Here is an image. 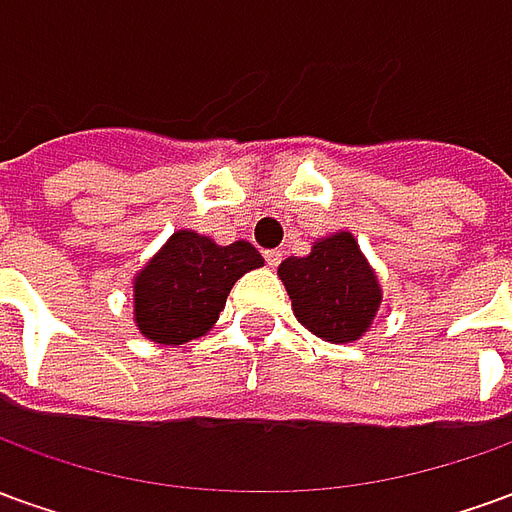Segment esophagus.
I'll list each match as a JSON object with an SVG mask.
<instances>
[{
    "mask_svg": "<svg viewBox=\"0 0 512 512\" xmlns=\"http://www.w3.org/2000/svg\"><path fill=\"white\" fill-rule=\"evenodd\" d=\"M266 263L271 268H277L279 263H282V252H277V249H268V252H266Z\"/></svg>",
    "mask_w": 512,
    "mask_h": 512,
    "instance_id": "esophagus-1",
    "label": "esophagus"
}]
</instances>
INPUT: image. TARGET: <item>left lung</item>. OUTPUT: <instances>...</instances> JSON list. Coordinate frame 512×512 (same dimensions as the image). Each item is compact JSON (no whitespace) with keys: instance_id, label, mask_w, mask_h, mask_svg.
Here are the masks:
<instances>
[{"instance_id":"1","label":"left lung","mask_w":512,"mask_h":512,"mask_svg":"<svg viewBox=\"0 0 512 512\" xmlns=\"http://www.w3.org/2000/svg\"><path fill=\"white\" fill-rule=\"evenodd\" d=\"M304 329L326 343H354L370 329L381 304L376 271L351 233L315 241L307 257H288L279 266Z\"/></svg>"}]
</instances>
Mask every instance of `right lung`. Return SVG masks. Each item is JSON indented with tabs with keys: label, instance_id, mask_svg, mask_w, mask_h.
Here are the masks:
<instances>
[{
	"label": "right lung",
	"instance_id": "1",
	"mask_svg": "<svg viewBox=\"0 0 512 512\" xmlns=\"http://www.w3.org/2000/svg\"><path fill=\"white\" fill-rule=\"evenodd\" d=\"M263 266L249 241L219 246L178 230L134 279V321L147 340L183 345L219 321L224 301L246 271Z\"/></svg>",
	"mask_w": 512,
	"mask_h": 512
}]
</instances>
